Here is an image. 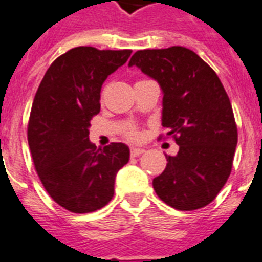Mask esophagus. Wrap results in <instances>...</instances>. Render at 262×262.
I'll return each mask as SVG.
<instances>
[{"instance_id":"1","label":"esophagus","mask_w":262,"mask_h":262,"mask_svg":"<svg viewBox=\"0 0 262 262\" xmlns=\"http://www.w3.org/2000/svg\"><path fill=\"white\" fill-rule=\"evenodd\" d=\"M144 152H145V149H142V148H132L130 156L132 157H137V156H140V155H142Z\"/></svg>"}]
</instances>
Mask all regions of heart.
<instances>
[{"label": "heart", "mask_w": 262, "mask_h": 262, "mask_svg": "<svg viewBox=\"0 0 262 262\" xmlns=\"http://www.w3.org/2000/svg\"><path fill=\"white\" fill-rule=\"evenodd\" d=\"M125 135H126L127 138H130V140H136V138H138V136H140L138 135L137 129L133 126L127 127L126 130H125Z\"/></svg>", "instance_id": "b5f03b06"}]
</instances>
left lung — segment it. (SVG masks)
<instances>
[{"label": "left lung", "instance_id": "left-lung-1", "mask_svg": "<svg viewBox=\"0 0 262 262\" xmlns=\"http://www.w3.org/2000/svg\"><path fill=\"white\" fill-rule=\"evenodd\" d=\"M129 66L160 84L161 125L179 145L176 156L165 155L167 167L153 179L157 196L182 211L205 207L229 179L238 141L223 84L203 59L184 47L137 51Z\"/></svg>", "mask_w": 262, "mask_h": 262}]
</instances>
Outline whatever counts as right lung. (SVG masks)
<instances>
[{"instance_id": "add662e5", "label": "right lung", "mask_w": 262, "mask_h": 262, "mask_svg": "<svg viewBox=\"0 0 262 262\" xmlns=\"http://www.w3.org/2000/svg\"><path fill=\"white\" fill-rule=\"evenodd\" d=\"M130 54L72 48L50 66L33 99L28 124L33 164L50 196L71 212H93L107 205L117 172L129 161L127 145L97 148L89 140V127L101 110L102 84Z\"/></svg>"}]
</instances>
